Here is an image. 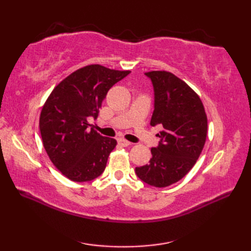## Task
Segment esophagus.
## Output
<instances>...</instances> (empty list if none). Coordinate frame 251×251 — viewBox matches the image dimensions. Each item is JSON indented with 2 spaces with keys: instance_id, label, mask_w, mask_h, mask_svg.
<instances>
[{
  "instance_id": "esophagus-1",
  "label": "esophagus",
  "mask_w": 251,
  "mask_h": 251,
  "mask_svg": "<svg viewBox=\"0 0 251 251\" xmlns=\"http://www.w3.org/2000/svg\"><path fill=\"white\" fill-rule=\"evenodd\" d=\"M117 142H119V145H120L121 147H128V146L131 145V143H130L129 141L123 139V138H120V139H117Z\"/></svg>"
}]
</instances>
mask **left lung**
I'll return each instance as SVG.
<instances>
[{"instance_id":"obj_1","label":"left lung","mask_w":251,"mask_h":251,"mask_svg":"<svg viewBox=\"0 0 251 251\" xmlns=\"http://www.w3.org/2000/svg\"><path fill=\"white\" fill-rule=\"evenodd\" d=\"M154 90L152 126L161 125L159 142L149 164L136 175L149 185L165 188L182 179L199 159L207 136V116L199 96L173 73H145Z\"/></svg>"}]
</instances>
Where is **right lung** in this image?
I'll list each match as a JSON object with an SVG mask.
<instances>
[{"label":"right lung","instance_id":"1","mask_svg":"<svg viewBox=\"0 0 251 251\" xmlns=\"http://www.w3.org/2000/svg\"><path fill=\"white\" fill-rule=\"evenodd\" d=\"M129 73L86 66L58 84L47 98L40 116L42 140L52 164L68 179L85 182L104 172L116 140L89 128L88 120L97 119L109 89Z\"/></svg>","mask_w":251,"mask_h":251}]
</instances>
